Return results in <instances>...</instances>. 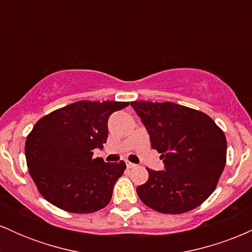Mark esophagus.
Wrapping results in <instances>:
<instances>
[{
    "instance_id": "obj_1",
    "label": "esophagus",
    "mask_w": 252,
    "mask_h": 252,
    "mask_svg": "<svg viewBox=\"0 0 252 252\" xmlns=\"http://www.w3.org/2000/svg\"><path fill=\"white\" fill-rule=\"evenodd\" d=\"M126 167H128L129 169H131V168H135V167H136V164H135V163H131V162H129V161H128V162H126Z\"/></svg>"
}]
</instances>
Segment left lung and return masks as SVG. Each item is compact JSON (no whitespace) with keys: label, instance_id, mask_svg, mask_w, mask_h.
I'll list each match as a JSON object with an SVG mask.
<instances>
[{"label":"left lung","instance_id":"8db88e82","mask_svg":"<svg viewBox=\"0 0 252 252\" xmlns=\"http://www.w3.org/2000/svg\"><path fill=\"white\" fill-rule=\"evenodd\" d=\"M161 153L163 170L147 168L149 178L136 189L143 204L161 213L195 209L216 189L226 163V137L212 118L198 110L164 102H131Z\"/></svg>","mask_w":252,"mask_h":252}]
</instances>
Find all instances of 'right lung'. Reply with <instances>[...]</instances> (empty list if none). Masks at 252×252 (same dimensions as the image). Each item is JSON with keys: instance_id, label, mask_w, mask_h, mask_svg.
<instances>
[{"instance_id": "obj_1", "label": "right lung", "mask_w": 252, "mask_h": 252, "mask_svg": "<svg viewBox=\"0 0 252 252\" xmlns=\"http://www.w3.org/2000/svg\"><path fill=\"white\" fill-rule=\"evenodd\" d=\"M128 102L80 100L46 115L26 140V160L40 194L71 213H92L111 200L126 162L94 158L108 138V120Z\"/></svg>"}]
</instances>
